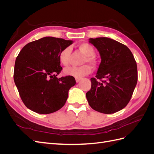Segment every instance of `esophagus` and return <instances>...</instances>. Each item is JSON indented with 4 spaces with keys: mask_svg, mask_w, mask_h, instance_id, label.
I'll return each mask as SVG.
<instances>
[{
    "mask_svg": "<svg viewBox=\"0 0 154 154\" xmlns=\"http://www.w3.org/2000/svg\"><path fill=\"white\" fill-rule=\"evenodd\" d=\"M75 80H76V83H78L79 82H80V81L81 80V78H76Z\"/></svg>",
    "mask_w": 154,
    "mask_h": 154,
    "instance_id": "obj_1",
    "label": "esophagus"
}]
</instances>
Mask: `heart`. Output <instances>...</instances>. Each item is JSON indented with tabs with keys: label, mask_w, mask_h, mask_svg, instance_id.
<instances>
[{
	"label": "heart",
	"mask_w": 154,
	"mask_h": 154,
	"mask_svg": "<svg viewBox=\"0 0 154 154\" xmlns=\"http://www.w3.org/2000/svg\"><path fill=\"white\" fill-rule=\"evenodd\" d=\"M78 48L80 52L84 54L81 60L82 65L78 67H67L63 69V73L66 76H70L76 78H81L90 74L91 72V67L87 63H89L92 66H95L96 63V58L93 55L94 54V49L91 45L87 43L80 44L78 45ZM71 49L69 47L65 48L60 51L58 54V60L60 63L63 66H67L69 63Z\"/></svg>",
	"instance_id": "b5f03b06"
}]
</instances>
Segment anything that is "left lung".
Returning <instances> with one entry per match:
<instances>
[{
	"label": "left lung",
	"instance_id": "obj_1",
	"mask_svg": "<svg viewBox=\"0 0 154 154\" xmlns=\"http://www.w3.org/2000/svg\"><path fill=\"white\" fill-rule=\"evenodd\" d=\"M88 42L99 51L101 59L96 78L91 79V90L86 93L88 104L100 112L115 113L131 99L137 82L136 62L130 50L118 41L100 37Z\"/></svg>",
	"mask_w": 154,
	"mask_h": 154
}]
</instances>
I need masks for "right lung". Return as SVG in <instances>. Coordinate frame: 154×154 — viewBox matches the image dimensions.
Segmentation results:
<instances>
[{"label":"right lung","mask_w":154,"mask_h":154,"mask_svg":"<svg viewBox=\"0 0 154 154\" xmlns=\"http://www.w3.org/2000/svg\"><path fill=\"white\" fill-rule=\"evenodd\" d=\"M72 40L46 36L31 42L16 58L14 82L23 103L32 111L48 114L65 105L70 88L75 85L73 76L57 78L62 67L58 54Z\"/></svg>","instance_id":"1"}]
</instances>
